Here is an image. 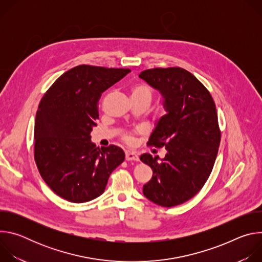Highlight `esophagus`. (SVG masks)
Here are the masks:
<instances>
[{
    "instance_id": "34e87169",
    "label": "esophagus",
    "mask_w": 262,
    "mask_h": 262,
    "mask_svg": "<svg viewBox=\"0 0 262 262\" xmlns=\"http://www.w3.org/2000/svg\"><path fill=\"white\" fill-rule=\"evenodd\" d=\"M125 159L126 161H139V156L134 151H126Z\"/></svg>"
}]
</instances>
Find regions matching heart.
I'll return each mask as SVG.
<instances>
[{
    "mask_svg": "<svg viewBox=\"0 0 262 262\" xmlns=\"http://www.w3.org/2000/svg\"><path fill=\"white\" fill-rule=\"evenodd\" d=\"M130 94H132V98H147L150 100L151 96H152V92L148 86L143 85V84H137L135 85L132 90H130ZM140 132V130H137ZM123 139L125 142L132 144L134 142V134L133 133H126L123 136Z\"/></svg>",
    "mask_w": 262,
    "mask_h": 262,
    "instance_id": "obj_1",
    "label": "heart"
}]
</instances>
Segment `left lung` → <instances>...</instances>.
Returning a JSON list of instances; mask_svg holds the SVG:
<instances>
[{
    "label": "left lung",
    "instance_id": "left-lung-1",
    "mask_svg": "<svg viewBox=\"0 0 262 262\" xmlns=\"http://www.w3.org/2000/svg\"><path fill=\"white\" fill-rule=\"evenodd\" d=\"M139 77L160 91L167 112L148 141L165 147V158L140 157L154 172L143 194L158 205L176 206L202 189L213 168L221 141L215 104L204 85L183 68L147 69Z\"/></svg>",
    "mask_w": 262,
    "mask_h": 262
}]
</instances>
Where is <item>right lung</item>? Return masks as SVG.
I'll use <instances>...</instances> for the list:
<instances>
[{
	"instance_id": "add662e5",
	"label": "right lung",
	"mask_w": 262,
	"mask_h": 262,
	"mask_svg": "<svg viewBox=\"0 0 262 262\" xmlns=\"http://www.w3.org/2000/svg\"><path fill=\"white\" fill-rule=\"evenodd\" d=\"M130 72L128 68L79 65L46 92L36 113L34 159L47 184L61 198L83 203L100 196L125 159L115 145L96 147L90 133L98 119L101 93Z\"/></svg>"
}]
</instances>
